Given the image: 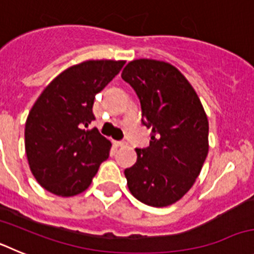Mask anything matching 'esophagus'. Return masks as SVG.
Instances as JSON below:
<instances>
[{"label":"esophagus","mask_w":254,"mask_h":254,"mask_svg":"<svg viewBox=\"0 0 254 254\" xmlns=\"http://www.w3.org/2000/svg\"><path fill=\"white\" fill-rule=\"evenodd\" d=\"M113 145H114V146H117V147H123V146H126L127 143L123 142V141H114Z\"/></svg>","instance_id":"34e87169"}]
</instances>
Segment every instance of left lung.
<instances>
[{"mask_svg": "<svg viewBox=\"0 0 254 254\" xmlns=\"http://www.w3.org/2000/svg\"><path fill=\"white\" fill-rule=\"evenodd\" d=\"M122 78L137 94L142 125L151 129L150 146L136 149L137 161L125 170L132 196L165 207L187 193L208 152V121L192 85L164 61L134 60Z\"/></svg>", "mask_w": 254, "mask_h": 254, "instance_id": "left-lung-1", "label": "left lung"}]
</instances>
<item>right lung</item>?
I'll return each instance as SVG.
<instances>
[{
    "label": "right lung",
    "mask_w": 254,
    "mask_h": 254,
    "mask_svg": "<svg viewBox=\"0 0 254 254\" xmlns=\"http://www.w3.org/2000/svg\"><path fill=\"white\" fill-rule=\"evenodd\" d=\"M125 61H85L61 72L40 94L25 123V151L33 176L57 196L81 193L91 185L112 143L96 128L95 95Z\"/></svg>",
    "instance_id": "obj_1"
}]
</instances>
